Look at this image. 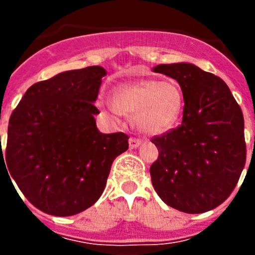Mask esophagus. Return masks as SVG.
I'll return each instance as SVG.
<instances>
[{"mask_svg": "<svg viewBox=\"0 0 255 255\" xmlns=\"http://www.w3.org/2000/svg\"><path fill=\"white\" fill-rule=\"evenodd\" d=\"M140 144H141L140 139H136V138H130L129 139V147L131 148V149H134V148H138Z\"/></svg>", "mask_w": 255, "mask_h": 255, "instance_id": "34e87169", "label": "esophagus"}]
</instances>
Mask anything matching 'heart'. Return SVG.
I'll use <instances>...</instances> for the list:
<instances>
[{
    "instance_id": "heart-1",
    "label": "heart",
    "mask_w": 255,
    "mask_h": 255,
    "mask_svg": "<svg viewBox=\"0 0 255 255\" xmlns=\"http://www.w3.org/2000/svg\"><path fill=\"white\" fill-rule=\"evenodd\" d=\"M101 106L116 120L129 115L141 132L159 135L175 125L184 97L176 83L140 80L117 87L114 100L102 101Z\"/></svg>"
}]
</instances>
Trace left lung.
<instances>
[{"instance_id":"obj_1","label":"left lung","mask_w":255,"mask_h":255,"mask_svg":"<svg viewBox=\"0 0 255 255\" xmlns=\"http://www.w3.org/2000/svg\"><path fill=\"white\" fill-rule=\"evenodd\" d=\"M180 84L184 114L179 128L152 139L158 159L150 166L157 194L185 213H203L224 203L247 159L244 117L226 83L188 62L157 65Z\"/></svg>"}]
</instances>
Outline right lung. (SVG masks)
I'll list each match as a JSON object with an SVG mask.
<instances>
[{"label":"right lung","instance_id":"obj_1","mask_svg":"<svg viewBox=\"0 0 255 255\" xmlns=\"http://www.w3.org/2000/svg\"><path fill=\"white\" fill-rule=\"evenodd\" d=\"M106 74L89 66L35 83L11 115L0 162L6 159L10 180L44 213L66 217L93 206L114 159L129 148L124 132L97 129L93 103Z\"/></svg>","mask_w":255,"mask_h":255}]
</instances>
